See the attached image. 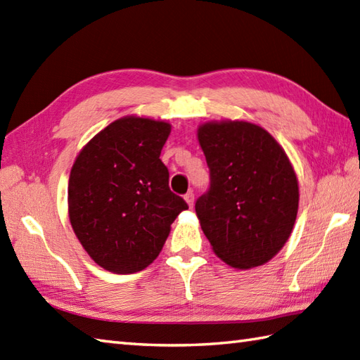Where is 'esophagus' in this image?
Returning a JSON list of instances; mask_svg holds the SVG:
<instances>
[{
  "instance_id": "esophagus-1",
  "label": "esophagus",
  "mask_w": 360,
  "mask_h": 360,
  "mask_svg": "<svg viewBox=\"0 0 360 360\" xmlns=\"http://www.w3.org/2000/svg\"><path fill=\"white\" fill-rule=\"evenodd\" d=\"M184 200H186V202L188 204V207H193V204H195V195H193V192H188V193L184 196Z\"/></svg>"
}]
</instances>
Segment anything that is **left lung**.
I'll return each instance as SVG.
<instances>
[{
	"label": "left lung",
	"mask_w": 360,
	"mask_h": 360,
	"mask_svg": "<svg viewBox=\"0 0 360 360\" xmlns=\"http://www.w3.org/2000/svg\"><path fill=\"white\" fill-rule=\"evenodd\" d=\"M210 190L195 204L213 252L235 269L278 254L292 233L298 179L281 145L254 122L213 120L198 127Z\"/></svg>",
	"instance_id": "left-lung-1"
}]
</instances>
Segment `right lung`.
I'll use <instances>...</instances> for the list:
<instances>
[{
    "instance_id": "obj_1",
    "label": "right lung",
    "mask_w": 360,
    "mask_h": 360,
    "mask_svg": "<svg viewBox=\"0 0 360 360\" xmlns=\"http://www.w3.org/2000/svg\"><path fill=\"white\" fill-rule=\"evenodd\" d=\"M172 125L125 116L98 131L74 160L68 184L72 231L94 262L134 274L162 250L170 226L188 205L168 187L159 159Z\"/></svg>"
}]
</instances>
